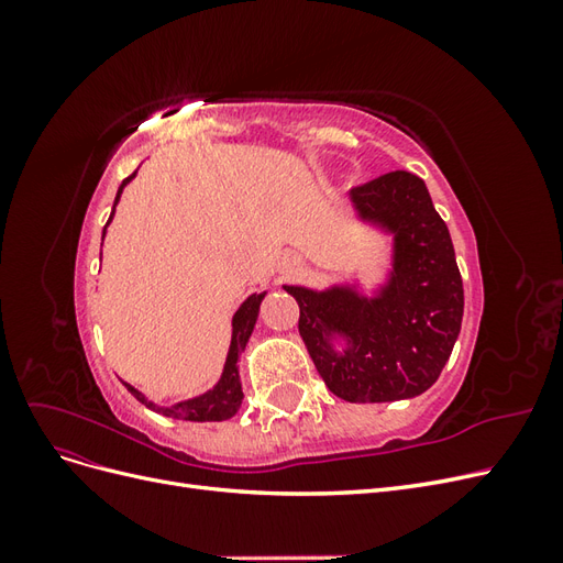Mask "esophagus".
I'll return each mask as SVG.
<instances>
[{
  "mask_svg": "<svg viewBox=\"0 0 563 563\" xmlns=\"http://www.w3.org/2000/svg\"><path fill=\"white\" fill-rule=\"evenodd\" d=\"M296 263H298V261H296V255H294V253H288V255H286V261H284V269H286V272H288V269H294V267H296Z\"/></svg>",
  "mask_w": 563,
  "mask_h": 563,
  "instance_id": "1",
  "label": "esophagus"
}]
</instances>
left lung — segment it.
Listing matches in <instances>:
<instances>
[{"mask_svg": "<svg viewBox=\"0 0 563 563\" xmlns=\"http://www.w3.org/2000/svg\"><path fill=\"white\" fill-rule=\"evenodd\" d=\"M352 201L397 234L395 277L383 298L284 288L298 302L300 338L335 397L352 404L411 399L437 383L463 323V277L451 234L422 178L408 172L356 185ZM331 332H345L353 350L333 355Z\"/></svg>", "mask_w": 563, "mask_h": 563, "instance_id": "obj_1", "label": "left lung"}]
</instances>
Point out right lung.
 <instances>
[{
    "mask_svg": "<svg viewBox=\"0 0 563 563\" xmlns=\"http://www.w3.org/2000/svg\"><path fill=\"white\" fill-rule=\"evenodd\" d=\"M135 174L124 178L122 187ZM122 187H119V192L114 197V203H117L119 195H122ZM112 213H114V209H112ZM110 218H108V223H110ZM103 234H106V230H103ZM261 300H263V296H251V298H246V302L242 305V308L236 310L234 321H232V345H230V352H228L223 378H220V383L211 391H207V395H201V397L190 399V401L176 404L172 408H155L150 401H145V397L141 395L139 389H133L131 385L124 383L129 387L131 395L139 399V401H143L147 408H155L157 413H164L168 418H180V420H192V422H220V420L232 418L236 413V408H240L242 399H244L240 380H236V360H240V352L246 347V340H249V335H251V331L255 327V317H258Z\"/></svg>",
    "mask_w": 563,
    "mask_h": 563,
    "instance_id": "right-lung-1",
    "label": "right lung"
}]
</instances>
